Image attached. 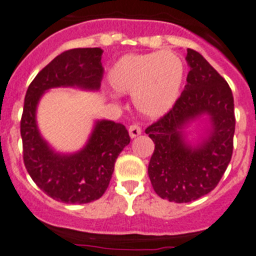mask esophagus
I'll use <instances>...</instances> for the list:
<instances>
[{"instance_id":"34e87169","label":"esophagus","mask_w":256,"mask_h":256,"mask_svg":"<svg viewBox=\"0 0 256 256\" xmlns=\"http://www.w3.org/2000/svg\"><path fill=\"white\" fill-rule=\"evenodd\" d=\"M140 134H142V128H140V125H138V124H134V125H131L130 128H128V135H130L131 139L139 136Z\"/></svg>"}]
</instances>
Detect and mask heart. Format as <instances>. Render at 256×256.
<instances>
[{
    "label": "heart",
    "instance_id": "b5f03b06",
    "mask_svg": "<svg viewBox=\"0 0 256 256\" xmlns=\"http://www.w3.org/2000/svg\"><path fill=\"white\" fill-rule=\"evenodd\" d=\"M185 80L182 60L171 50L122 56L107 82L117 94H132L134 106L150 118L164 116L178 100Z\"/></svg>",
    "mask_w": 256,
    "mask_h": 256
}]
</instances>
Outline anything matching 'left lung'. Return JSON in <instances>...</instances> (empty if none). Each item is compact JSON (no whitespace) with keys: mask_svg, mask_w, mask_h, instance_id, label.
Returning <instances> with one entry per match:
<instances>
[{"mask_svg":"<svg viewBox=\"0 0 256 256\" xmlns=\"http://www.w3.org/2000/svg\"><path fill=\"white\" fill-rule=\"evenodd\" d=\"M188 84L167 114L146 128L154 142L148 174L162 199L188 202L218 185L234 150V104L227 82L199 52L188 50ZM206 116L210 128L196 143L184 128Z\"/></svg>","mask_w":256,"mask_h":256,"instance_id":"8db88e82","label":"left lung"}]
</instances>
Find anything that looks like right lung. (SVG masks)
I'll return each mask as SVG.
<instances>
[{"instance_id": "add662e5", "label": "right lung", "mask_w": 256, "mask_h": 256, "mask_svg": "<svg viewBox=\"0 0 256 256\" xmlns=\"http://www.w3.org/2000/svg\"><path fill=\"white\" fill-rule=\"evenodd\" d=\"M100 48L66 50L39 71L26 90L20 134L24 164L38 188L57 202L85 204L107 190L117 156L130 142L122 124L98 120L86 144L76 153L54 150L36 125V107L52 88L98 90L102 82Z\"/></svg>"}]
</instances>
